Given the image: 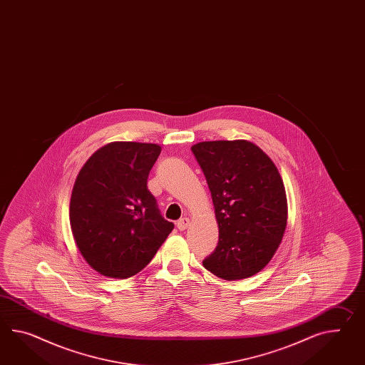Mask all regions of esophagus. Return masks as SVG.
<instances>
[{
	"instance_id": "obj_1",
	"label": "esophagus",
	"mask_w": 365,
	"mask_h": 365,
	"mask_svg": "<svg viewBox=\"0 0 365 365\" xmlns=\"http://www.w3.org/2000/svg\"><path fill=\"white\" fill-rule=\"evenodd\" d=\"M188 225H190V219L188 217H182L177 222V228H178L179 231H185Z\"/></svg>"
}]
</instances>
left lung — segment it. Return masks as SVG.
Here are the masks:
<instances>
[{
	"label": "left lung",
	"instance_id": "1",
	"mask_svg": "<svg viewBox=\"0 0 365 365\" xmlns=\"http://www.w3.org/2000/svg\"><path fill=\"white\" fill-rule=\"evenodd\" d=\"M191 150L210 187L219 242L203 267L228 281L255 276L274 256L287 222L284 182L255 143L210 141Z\"/></svg>",
	"mask_w": 365,
	"mask_h": 365
}]
</instances>
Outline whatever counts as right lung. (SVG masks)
Returning a JSON list of instances; mask_svg holds the SVG:
<instances>
[{"mask_svg": "<svg viewBox=\"0 0 365 365\" xmlns=\"http://www.w3.org/2000/svg\"><path fill=\"white\" fill-rule=\"evenodd\" d=\"M160 153L155 143H109L92 154L75 180L72 235L103 276L128 278L143 270L174 228L148 190Z\"/></svg>", "mask_w": 365, "mask_h": 365, "instance_id": "obj_1", "label": "right lung"}]
</instances>
